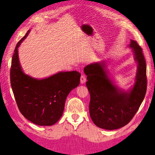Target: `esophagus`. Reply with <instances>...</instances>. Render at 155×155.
<instances>
[{
  "mask_svg": "<svg viewBox=\"0 0 155 155\" xmlns=\"http://www.w3.org/2000/svg\"><path fill=\"white\" fill-rule=\"evenodd\" d=\"M80 81H81V84H83V83H85L86 81H87V78H86L85 76H84V75H81Z\"/></svg>",
  "mask_w": 155,
  "mask_h": 155,
  "instance_id": "obj_1",
  "label": "esophagus"
}]
</instances>
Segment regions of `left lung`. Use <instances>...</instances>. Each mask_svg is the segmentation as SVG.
Here are the masks:
<instances>
[{
	"instance_id": "1",
	"label": "left lung",
	"mask_w": 155,
	"mask_h": 155,
	"mask_svg": "<svg viewBox=\"0 0 155 155\" xmlns=\"http://www.w3.org/2000/svg\"><path fill=\"white\" fill-rule=\"evenodd\" d=\"M129 47L137 62L135 83L131 89L118 87L108 76L104 61L91 64L84 68L87 87L91 96L89 113L99 128L113 130L128 124L143 101L147 92V65L142 50L131 39Z\"/></svg>"
}]
</instances>
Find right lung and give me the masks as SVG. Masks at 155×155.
Instances as JSON below:
<instances>
[{
    "mask_svg": "<svg viewBox=\"0 0 155 155\" xmlns=\"http://www.w3.org/2000/svg\"><path fill=\"white\" fill-rule=\"evenodd\" d=\"M29 31L18 42L12 58V90L19 110L26 119L38 126H52L62 117L69 93L79 84L81 73L59 72L42 79L26 74L20 64L18 48Z\"/></svg>",
    "mask_w": 155,
    "mask_h": 155,
    "instance_id": "obj_1",
    "label": "right lung"
}]
</instances>
